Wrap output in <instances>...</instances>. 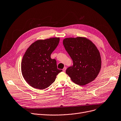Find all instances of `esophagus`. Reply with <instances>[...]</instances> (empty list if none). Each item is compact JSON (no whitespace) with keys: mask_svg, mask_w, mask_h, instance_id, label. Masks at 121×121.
Listing matches in <instances>:
<instances>
[{"mask_svg":"<svg viewBox=\"0 0 121 121\" xmlns=\"http://www.w3.org/2000/svg\"><path fill=\"white\" fill-rule=\"evenodd\" d=\"M66 69H67V68H66V67H64V68H63V72H65L66 70Z\"/></svg>","mask_w":121,"mask_h":121,"instance_id":"esophagus-1","label":"esophagus"}]
</instances>
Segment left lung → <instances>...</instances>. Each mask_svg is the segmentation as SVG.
Here are the masks:
<instances>
[{
  "instance_id": "left-lung-1",
  "label": "left lung",
  "mask_w": 121,
  "mask_h": 121,
  "mask_svg": "<svg viewBox=\"0 0 121 121\" xmlns=\"http://www.w3.org/2000/svg\"><path fill=\"white\" fill-rule=\"evenodd\" d=\"M63 43L73 61V66L66 71L72 81L83 86L95 80L101 65L100 53L95 44L82 37L66 38Z\"/></svg>"
}]
</instances>
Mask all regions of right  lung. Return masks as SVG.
I'll use <instances>...</instances> for the list:
<instances>
[{
  "label": "right lung",
  "mask_w": 121,
  "mask_h": 121,
  "mask_svg": "<svg viewBox=\"0 0 121 121\" xmlns=\"http://www.w3.org/2000/svg\"><path fill=\"white\" fill-rule=\"evenodd\" d=\"M60 38L38 40L25 52L21 63L23 77L27 83L38 89H44L55 81L62 71L57 69L56 61L50 55L58 46Z\"/></svg>",
  "instance_id": "right-lung-1"
}]
</instances>
